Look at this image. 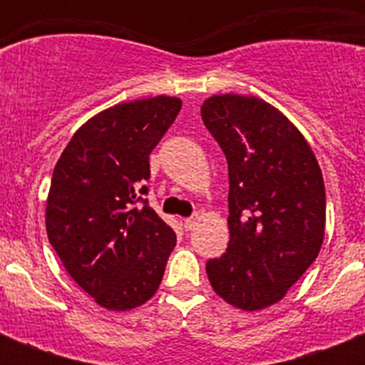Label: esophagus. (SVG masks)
Masks as SVG:
<instances>
[{
  "mask_svg": "<svg viewBox=\"0 0 365 365\" xmlns=\"http://www.w3.org/2000/svg\"><path fill=\"white\" fill-rule=\"evenodd\" d=\"M197 222H199V214H193V216L187 217V220H183V227L187 229V231H191V229L197 225Z\"/></svg>",
  "mask_w": 365,
  "mask_h": 365,
  "instance_id": "obj_1",
  "label": "esophagus"
}]
</instances>
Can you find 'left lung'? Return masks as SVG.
<instances>
[{
  "label": "left lung",
  "mask_w": 365,
  "mask_h": 365,
  "mask_svg": "<svg viewBox=\"0 0 365 365\" xmlns=\"http://www.w3.org/2000/svg\"><path fill=\"white\" fill-rule=\"evenodd\" d=\"M200 115L229 166L231 239L206 274L229 305L261 311L282 299L322 248V172L303 134L265 100L210 96Z\"/></svg>",
  "instance_id": "1"
}]
</instances>
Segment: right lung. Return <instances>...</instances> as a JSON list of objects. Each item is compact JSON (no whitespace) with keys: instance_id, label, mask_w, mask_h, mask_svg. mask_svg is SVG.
<instances>
[{"instance_id":"obj_1","label":"right lung","mask_w":365,"mask_h":365,"mask_svg":"<svg viewBox=\"0 0 365 365\" xmlns=\"http://www.w3.org/2000/svg\"><path fill=\"white\" fill-rule=\"evenodd\" d=\"M182 110L174 96L100 111L54 166L45 210L48 242L70 277L110 311L151 299L176 233L148 205L149 153Z\"/></svg>"}]
</instances>
